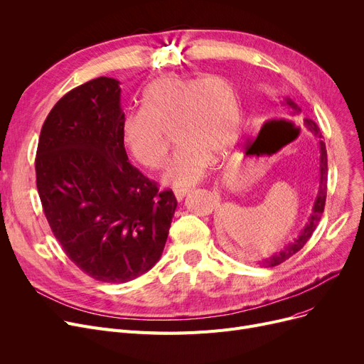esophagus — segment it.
<instances>
[{
	"label": "esophagus",
	"mask_w": 364,
	"mask_h": 364,
	"mask_svg": "<svg viewBox=\"0 0 364 364\" xmlns=\"http://www.w3.org/2000/svg\"><path fill=\"white\" fill-rule=\"evenodd\" d=\"M190 192H192V190H188V188H183V190H176L174 192V195H176V199L178 200V202H181Z\"/></svg>",
	"instance_id": "1"
}]
</instances>
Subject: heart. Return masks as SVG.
Masks as SVG:
<instances>
[{"instance_id": "heart-1", "label": "heart", "mask_w": 364, "mask_h": 364, "mask_svg": "<svg viewBox=\"0 0 364 364\" xmlns=\"http://www.w3.org/2000/svg\"><path fill=\"white\" fill-rule=\"evenodd\" d=\"M141 105L124 114V143L140 165L159 169L168 153L164 132L172 131L178 147L162 177L171 187L196 184L213 156H223L239 137L237 95L220 75L162 76L143 91Z\"/></svg>"}]
</instances>
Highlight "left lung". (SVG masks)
Segmentation results:
<instances>
[{
	"instance_id": "obj_1",
	"label": "left lung",
	"mask_w": 364,
	"mask_h": 364,
	"mask_svg": "<svg viewBox=\"0 0 364 364\" xmlns=\"http://www.w3.org/2000/svg\"><path fill=\"white\" fill-rule=\"evenodd\" d=\"M277 113L283 114V117H288L292 119L299 121L301 119V107L286 95V97H282V100L277 105ZM304 121V127L307 128L314 137L318 139V147H320V180H318V190H317V196L311 209V215L309 218V223L305 224V227L301 230L299 236L296 239H294V242H291L289 245H286L282 251L273 254L269 258H264L261 261H258L257 264L259 267H276L279 264H282L283 261L289 259L292 255H295L301 247L309 242V239L311 237L313 232L316 230V227L321 218V214L324 211V203H326V193H328V153H326V144L323 143L321 140V131L318 128V125L313 121L305 118Z\"/></svg>"
}]
</instances>
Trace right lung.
I'll use <instances>...</instances> for the list:
<instances>
[{"instance_id":"right-lung-1","label":"right lung","mask_w":364,"mask_h":364,"mask_svg":"<svg viewBox=\"0 0 364 364\" xmlns=\"http://www.w3.org/2000/svg\"><path fill=\"white\" fill-rule=\"evenodd\" d=\"M119 81L100 76L54 105L35 158L36 187L51 232L90 277L125 283L155 265L177 199L134 168L121 122Z\"/></svg>"}]
</instances>
